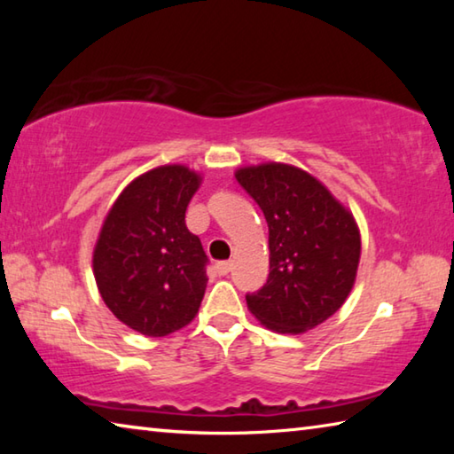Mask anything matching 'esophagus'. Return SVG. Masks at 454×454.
I'll return each instance as SVG.
<instances>
[{"label": "esophagus", "instance_id": "esophagus-1", "mask_svg": "<svg viewBox=\"0 0 454 454\" xmlns=\"http://www.w3.org/2000/svg\"><path fill=\"white\" fill-rule=\"evenodd\" d=\"M230 270H232V262H230V260H224V262H218L216 264V272L220 276H226Z\"/></svg>", "mask_w": 454, "mask_h": 454}]
</instances>
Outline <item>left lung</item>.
Listing matches in <instances>:
<instances>
[{
    "instance_id": "8db88e82",
    "label": "left lung",
    "mask_w": 454,
    "mask_h": 454,
    "mask_svg": "<svg viewBox=\"0 0 454 454\" xmlns=\"http://www.w3.org/2000/svg\"><path fill=\"white\" fill-rule=\"evenodd\" d=\"M268 222L270 274L246 294L266 328L301 334L333 317L350 294L360 260L352 214L301 168L260 164L236 172Z\"/></svg>"
}]
</instances>
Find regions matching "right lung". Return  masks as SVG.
I'll use <instances>...</instances> for the list:
<instances>
[{
    "instance_id": "add662e5",
    "label": "right lung",
    "mask_w": 454,
    "mask_h": 454,
    "mask_svg": "<svg viewBox=\"0 0 454 454\" xmlns=\"http://www.w3.org/2000/svg\"><path fill=\"white\" fill-rule=\"evenodd\" d=\"M200 174L172 164L128 184L104 220L94 276L107 309L144 336H166L194 320L208 256L186 228Z\"/></svg>"
}]
</instances>
